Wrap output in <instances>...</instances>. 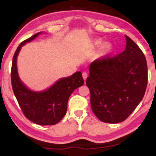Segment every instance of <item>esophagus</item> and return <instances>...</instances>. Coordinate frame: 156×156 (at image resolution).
Returning <instances> with one entry per match:
<instances>
[{
    "instance_id": "esophagus-1",
    "label": "esophagus",
    "mask_w": 156,
    "mask_h": 156,
    "mask_svg": "<svg viewBox=\"0 0 156 156\" xmlns=\"http://www.w3.org/2000/svg\"><path fill=\"white\" fill-rule=\"evenodd\" d=\"M82 76H83V78L84 80H86L87 77H88V75H87V73L86 72H83V73H82Z\"/></svg>"
}]
</instances>
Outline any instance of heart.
Masks as SVG:
<instances>
[{
    "label": "heart",
    "instance_id": "heart-1",
    "mask_svg": "<svg viewBox=\"0 0 156 156\" xmlns=\"http://www.w3.org/2000/svg\"><path fill=\"white\" fill-rule=\"evenodd\" d=\"M93 46L95 48H100L102 47L101 50V55L103 56H105L112 51V45L109 42H105L101 39H97L93 42Z\"/></svg>",
    "mask_w": 156,
    "mask_h": 156
}]
</instances>
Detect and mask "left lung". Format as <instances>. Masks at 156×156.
Masks as SVG:
<instances>
[{
    "label": "left lung",
    "mask_w": 156,
    "mask_h": 156,
    "mask_svg": "<svg viewBox=\"0 0 156 156\" xmlns=\"http://www.w3.org/2000/svg\"><path fill=\"white\" fill-rule=\"evenodd\" d=\"M126 47L112 58L94 61L89 65L86 84L90 91L92 112L103 122L119 123L140 103L147 84L144 55L125 35Z\"/></svg>",
    "instance_id": "left-lung-1"
}]
</instances>
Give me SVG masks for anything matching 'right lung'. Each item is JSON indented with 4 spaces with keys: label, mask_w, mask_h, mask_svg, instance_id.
I'll return each instance as SVG.
<instances>
[{
    "label": "right lung",
    "mask_w": 156,
    "mask_h": 156,
    "mask_svg": "<svg viewBox=\"0 0 156 156\" xmlns=\"http://www.w3.org/2000/svg\"><path fill=\"white\" fill-rule=\"evenodd\" d=\"M42 32L35 34L23 41L16 50L12 60V86L20 106L27 119L40 125H55L67 113L69 96L75 89L84 83L81 72L60 78L51 87L43 91H33L21 80L17 67V59L21 48L31 42Z\"/></svg>",
    "instance_id": "obj_1"
}]
</instances>
